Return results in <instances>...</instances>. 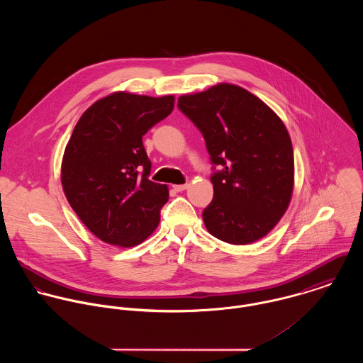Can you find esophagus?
Here are the masks:
<instances>
[{
	"label": "esophagus",
	"instance_id": "obj_1",
	"mask_svg": "<svg viewBox=\"0 0 363 363\" xmlns=\"http://www.w3.org/2000/svg\"><path fill=\"white\" fill-rule=\"evenodd\" d=\"M187 187H189V184H174V186H173V190L180 193V191H184Z\"/></svg>",
	"mask_w": 363,
	"mask_h": 363
}]
</instances>
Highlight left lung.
<instances>
[{
    "mask_svg": "<svg viewBox=\"0 0 363 363\" xmlns=\"http://www.w3.org/2000/svg\"><path fill=\"white\" fill-rule=\"evenodd\" d=\"M179 108L196 124L219 172L203 212L208 232L249 245L279 222L294 191V148L282 120L257 96L233 84L183 95Z\"/></svg>",
    "mask_w": 363,
    "mask_h": 363,
    "instance_id": "obj_1",
    "label": "left lung"
}]
</instances>
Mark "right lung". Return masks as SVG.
Wrapping results in <instances>:
<instances>
[{
  "instance_id": "add662e5",
  "label": "right lung",
  "mask_w": 363,
  "mask_h": 363,
  "mask_svg": "<svg viewBox=\"0 0 363 363\" xmlns=\"http://www.w3.org/2000/svg\"><path fill=\"white\" fill-rule=\"evenodd\" d=\"M173 107V95L114 92L78 120L62 156L61 184L78 218L104 243L133 247L154 233L169 190L148 179L143 135Z\"/></svg>"
}]
</instances>
